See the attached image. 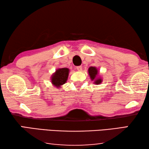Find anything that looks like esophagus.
Instances as JSON below:
<instances>
[{"label":"esophagus","mask_w":149,"mask_h":149,"mask_svg":"<svg viewBox=\"0 0 149 149\" xmlns=\"http://www.w3.org/2000/svg\"><path fill=\"white\" fill-rule=\"evenodd\" d=\"M76 69L78 70V71H81V70H82V66H81V65H79V66H77L76 67Z\"/></svg>","instance_id":"1"}]
</instances>
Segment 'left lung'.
<instances>
[{
    "mask_svg": "<svg viewBox=\"0 0 149 149\" xmlns=\"http://www.w3.org/2000/svg\"><path fill=\"white\" fill-rule=\"evenodd\" d=\"M88 72H89V74L91 79L92 81H95L94 84L98 85L101 84L102 79H100V78L97 77L98 74V70L97 69V68L93 66L90 67L89 70H88Z\"/></svg>",
    "mask_w": 149,
    "mask_h": 149,
    "instance_id": "8db88e82",
    "label": "left lung"
}]
</instances>
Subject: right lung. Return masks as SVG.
<instances>
[{
	"label": "right lung",
	"mask_w": 149,
	"mask_h": 149,
	"mask_svg": "<svg viewBox=\"0 0 149 149\" xmlns=\"http://www.w3.org/2000/svg\"><path fill=\"white\" fill-rule=\"evenodd\" d=\"M69 71V69L66 68L58 69L52 75V84L57 87H60L62 85H64L67 81Z\"/></svg>",
	"instance_id": "obj_1"
}]
</instances>
